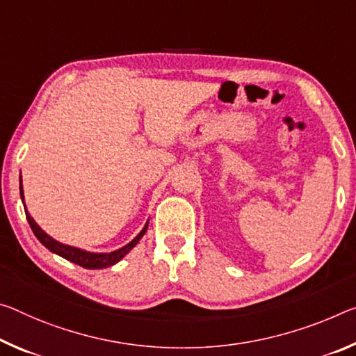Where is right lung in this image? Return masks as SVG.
<instances>
[{"instance_id":"right-lung-1","label":"right lung","mask_w":356,"mask_h":356,"mask_svg":"<svg viewBox=\"0 0 356 356\" xmlns=\"http://www.w3.org/2000/svg\"><path fill=\"white\" fill-rule=\"evenodd\" d=\"M20 196H22V201H24V190H22V180H20ZM25 213H26L28 223H30L33 233H35V236L39 239V242H41L42 245H46L50 252L56 253V255L66 258L67 261H72V263L79 264V266L87 268V269L107 268V266H112V264H115L117 261H120V259L125 257L127 253L131 250L134 245L138 244L139 239L145 234V231H147V227H149V223L145 225L144 229L140 231V233L136 236V238H134L125 247H122V249H118L115 252H111V253H90V252H86V250L76 249V247L65 245V244H60V242H56L55 239L50 238L49 234L44 233V231L38 227L35 220H33L30 217V213H28L26 207H25Z\"/></svg>"}]
</instances>
